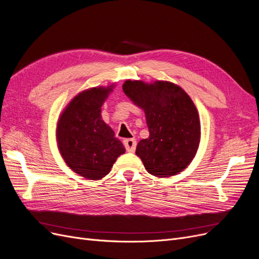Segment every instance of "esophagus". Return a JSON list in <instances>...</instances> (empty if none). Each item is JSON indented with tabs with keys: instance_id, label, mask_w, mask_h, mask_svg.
I'll return each mask as SVG.
<instances>
[{
	"instance_id": "obj_1",
	"label": "esophagus",
	"mask_w": 259,
	"mask_h": 259,
	"mask_svg": "<svg viewBox=\"0 0 259 259\" xmlns=\"http://www.w3.org/2000/svg\"><path fill=\"white\" fill-rule=\"evenodd\" d=\"M123 145L126 147L127 151L133 152L137 148V141L135 139H126L123 141Z\"/></svg>"
}]
</instances>
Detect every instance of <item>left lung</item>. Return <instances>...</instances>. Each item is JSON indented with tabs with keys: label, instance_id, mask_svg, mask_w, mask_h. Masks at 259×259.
Wrapping results in <instances>:
<instances>
[{
	"label": "left lung",
	"instance_id": "1",
	"mask_svg": "<svg viewBox=\"0 0 259 259\" xmlns=\"http://www.w3.org/2000/svg\"><path fill=\"white\" fill-rule=\"evenodd\" d=\"M122 90L145 112L149 138L139 142L136 154L148 173L157 177L180 173L193 160L200 140L193 101L179 86L164 81L128 80Z\"/></svg>",
	"mask_w": 259,
	"mask_h": 259
}]
</instances>
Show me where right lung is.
Wrapping results in <instances>:
<instances>
[{
    "instance_id": "obj_1",
    "label": "right lung",
    "mask_w": 259,
    "mask_h": 259,
    "mask_svg": "<svg viewBox=\"0 0 259 259\" xmlns=\"http://www.w3.org/2000/svg\"><path fill=\"white\" fill-rule=\"evenodd\" d=\"M112 89L94 88L70 101L57 122L61 155L74 173L91 180L108 175L124 152L122 143L101 118V107Z\"/></svg>"
}]
</instances>
